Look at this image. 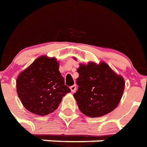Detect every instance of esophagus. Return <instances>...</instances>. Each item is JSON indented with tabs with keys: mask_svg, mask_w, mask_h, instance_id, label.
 <instances>
[{
	"mask_svg": "<svg viewBox=\"0 0 147 147\" xmlns=\"http://www.w3.org/2000/svg\"><path fill=\"white\" fill-rule=\"evenodd\" d=\"M70 90H71V92H75L76 90H77V86L75 85H73L70 87Z\"/></svg>",
	"mask_w": 147,
	"mask_h": 147,
	"instance_id": "obj_1",
	"label": "esophagus"
}]
</instances>
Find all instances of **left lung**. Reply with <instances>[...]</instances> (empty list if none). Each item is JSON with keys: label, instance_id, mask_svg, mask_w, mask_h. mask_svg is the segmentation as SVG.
<instances>
[{"label": "left lung", "instance_id": "obj_1", "mask_svg": "<svg viewBox=\"0 0 147 147\" xmlns=\"http://www.w3.org/2000/svg\"><path fill=\"white\" fill-rule=\"evenodd\" d=\"M78 73L79 87L74 97L82 113L95 118L108 114L118 106L124 90V79L106 63L80 64Z\"/></svg>", "mask_w": 147, "mask_h": 147}]
</instances>
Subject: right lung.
Listing matches in <instances>:
<instances>
[{
	"label": "right lung",
	"instance_id": "right-lung-1",
	"mask_svg": "<svg viewBox=\"0 0 147 147\" xmlns=\"http://www.w3.org/2000/svg\"><path fill=\"white\" fill-rule=\"evenodd\" d=\"M16 87L25 109L38 115L55 111L65 94L70 92L59 71V63L55 58L44 56L20 74Z\"/></svg>",
	"mask_w": 147,
	"mask_h": 147
}]
</instances>
